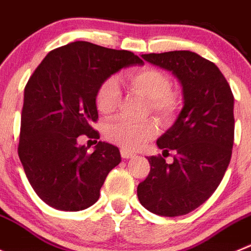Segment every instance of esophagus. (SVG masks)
I'll list each match as a JSON object with an SVG mask.
<instances>
[{"mask_svg": "<svg viewBox=\"0 0 251 251\" xmlns=\"http://www.w3.org/2000/svg\"><path fill=\"white\" fill-rule=\"evenodd\" d=\"M134 156H135L134 152H131V151H128V150H125V149H123V150H121V157H123V159H130V157H134Z\"/></svg>", "mask_w": 251, "mask_h": 251, "instance_id": "1", "label": "esophagus"}]
</instances>
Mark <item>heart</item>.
I'll return each instance as SVG.
<instances>
[{
    "instance_id": "b5f03b06",
    "label": "heart",
    "mask_w": 251,
    "mask_h": 251,
    "mask_svg": "<svg viewBox=\"0 0 251 251\" xmlns=\"http://www.w3.org/2000/svg\"><path fill=\"white\" fill-rule=\"evenodd\" d=\"M131 90L148 99L151 112L160 120L169 121L177 110L179 100L173 91L168 75L156 69L131 70L124 77ZM121 101V90L115 78H109L100 86L96 96V105L102 114H111ZM157 125L153 120L134 121L115 117L106 125L107 140L126 150H137L157 134Z\"/></svg>"
}]
</instances>
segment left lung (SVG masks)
Segmentation results:
<instances>
[{"instance_id":"obj_1","label":"left lung","mask_w":251,"mask_h":251,"mask_svg":"<svg viewBox=\"0 0 251 251\" xmlns=\"http://www.w3.org/2000/svg\"><path fill=\"white\" fill-rule=\"evenodd\" d=\"M141 57L177 78L184 106L174 125L156 141L159 149L175 151L174 161L149 157L150 173L137 186V198L156 215H186L213 195L229 166L234 96L218 66L198 53L171 51Z\"/></svg>"}]
</instances>
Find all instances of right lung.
<instances>
[{
	"label": "right lung",
	"instance_id": "right-lung-1",
	"mask_svg": "<svg viewBox=\"0 0 251 251\" xmlns=\"http://www.w3.org/2000/svg\"><path fill=\"white\" fill-rule=\"evenodd\" d=\"M144 61L130 51L76 41L47 53L24 94L19 156L31 186L53 209L80 211L99 200L120 151L99 141L94 152L81 135L99 136L96 96L111 75Z\"/></svg>",
	"mask_w": 251,
	"mask_h": 251
}]
</instances>
